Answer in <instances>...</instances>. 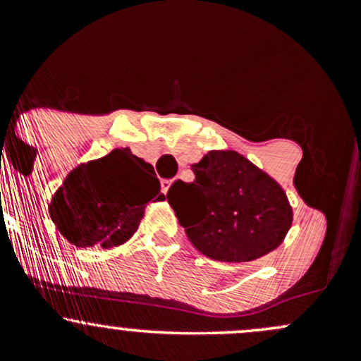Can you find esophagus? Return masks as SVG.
<instances>
[{
  "label": "esophagus",
  "instance_id": "1",
  "mask_svg": "<svg viewBox=\"0 0 361 361\" xmlns=\"http://www.w3.org/2000/svg\"><path fill=\"white\" fill-rule=\"evenodd\" d=\"M171 183H173V180H163V181H161V186H163L164 193H168V190H169V186H171Z\"/></svg>",
  "mask_w": 361,
  "mask_h": 361
}]
</instances>
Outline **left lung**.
Instances as JSON below:
<instances>
[{"mask_svg": "<svg viewBox=\"0 0 361 361\" xmlns=\"http://www.w3.org/2000/svg\"><path fill=\"white\" fill-rule=\"evenodd\" d=\"M192 171L195 181H175L166 197L202 255L244 263L283 243L293 212L268 173L235 151H209Z\"/></svg>", "mask_w": 361, "mask_h": 361, "instance_id": "left-lung-1", "label": "left lung"}]
</instances>
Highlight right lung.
Wrapping results in <instances>:
<instances>
[{
  "label": "right lung",
  "instance_id": "obj_1",
  "mask_svg": "<svg viewBox=\"0 0 361 361\" xmlns=\"http://www.w3.org/2000/svg\"><path fill=\"white\" fill-rule=\"evenodd\" d=\"M159 192L152 164L130 149H114L74 168L52 195L49 214L76 247L111 250L134 235L152 198L164 200Z\"/></svg>",
  "mask_w": 361,
  "mask_h": 361
}]
</instances>
